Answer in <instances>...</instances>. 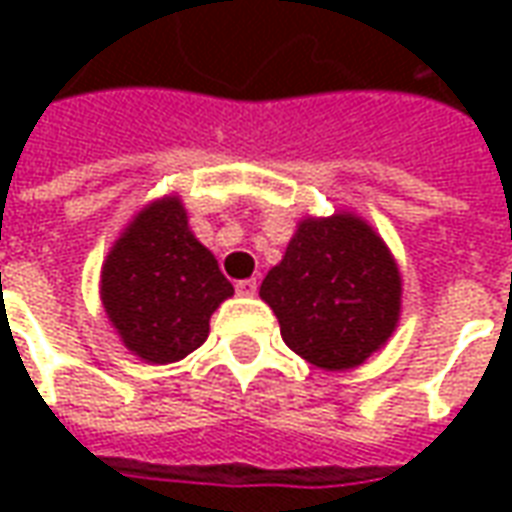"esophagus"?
<instances>
[{"instance_id": "34e87169", "label": "esophagus", "mask_w": 512, "mask_h": 512, "mask_svg": "<svg viewBox=\"0 0 512 512\" xmlns=\"http://www.w3.org/2000/svg\"><path fill=\"white\" fill-rule=\"evenodd\" d=\"M235 290H238V296H255L257 279H241V282L235 285Z\"/></svg>"}]
</instances>
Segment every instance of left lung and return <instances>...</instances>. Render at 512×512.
I'll return each instance as SVG.
<instances>
[{
    "mask_svg": "<svg viewBox=\"0 0 512 512\" xmlns=\"http://www.w3.org/2000/svg\"><path fill=\"white\" fill-rule=\"evenodd\" d=\"M290 351L332 373L381 351L400 321L403 279L395 255L354 211L304 216L260 285Z\"/></svg>",
    "mask_w": 512,
    "mask_h": 512,
    "instance_id": "8db88e82",
    "label": "left lung"
}]
</instances>
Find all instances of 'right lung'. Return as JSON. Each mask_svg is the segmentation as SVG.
<instances>
[{
    "label": "right lung",
    "instance_id": "1",
    "mask_svg": "<svg viewBox=\"0 0 512 512\" xmlns=\"http://www.w3.org/2000/svg\"><path fill=\"white\" fill-rule=\"evenodd\" d=\"M233 296L208 246L191 233L178 194L147 202L126 224L104 266L101 304L120 343L147 365L197 351L211 315Z\"/></svg>",
    "mask_w": 512,
    "mask_h": 512
}]
</instances>
